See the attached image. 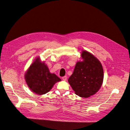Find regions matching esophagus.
Listing matches in <instances>:
<instances>
[{"instance_id":"34e87169","label":"esophagus","mask_w":130,"mask_h":130,"mask_svg":"<svg viewBox=\"0 0 130 130\" xmlns=\"http://www.w3.org/2000/svg\"><path fill=\"white\" fill-rule=\"evenodd\" d=\"M62 79H63V80H66V79H67V76H64L62 77Z\"/></svg>"}]
</instances>
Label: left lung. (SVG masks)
I'll use <instances>...</instances> for the list:
<instances>
[{
	"label": "left lung",
	"instance_id": "1",
	"mask_svg": "<svg viewBox=\"0 0 130 130\" xmlns=\"http://www.w3.org/2000/svg\"><path fill=\"white\" fill-rule=\"evenodd\" d=\"M84 60L78 61L68 81L78 96L88 98L96 93L103 80V70L100 61L85 51L81 54Z\"/></svg>",
	"mask_w": 130,
	"mask_h": 130
}]
</instances>
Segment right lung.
<instances>
[{"instance_id":"obj_1","label":"right lung","mask_w":130,"mask_h":130,"mask_svg":"<svg viewBox=\"0 0 130 130\" xmlns=\"http://www.w3.org/2000/svg\"><path fill=\"white\" fill-rule=\"evenodd\" d=\"M25 80L30 90L38 95L48 92L53 85L61 79L56 74H51L44 62L37 58L30 66L25 74Z\"/></svg>"}]
</instances>
